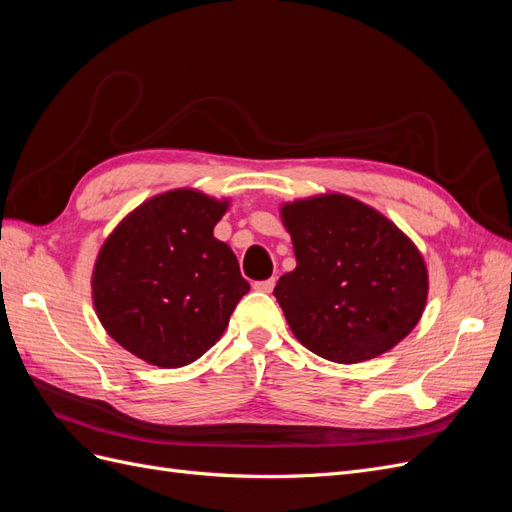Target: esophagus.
<instances>
[{
  "label": "esophagus",
  "instance_id": "34e87169",
  "mask_svg": "<svg viewBox=\"0 0 512 512\" xmlns=\"http://www.w3.org/2000/svg\"><path fill=\"white\" fill-rule=\"evenodd\" d=\"M273 286H275V277H271V280L256 282V284H254V288H256L258 292H271V290H273Z\"/></svg>",
  "mask_w": 512,
  "mask_h": 512
}]
</instances>
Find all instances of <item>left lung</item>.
<instances>
[{
	"label": "left lung",
	"mask_w": 512,
	"mask_h": 512,
	"mask_svg": "<svg viewBox=\"0 0 512 512\" xmlns=\"http://www.w3.org/2000/svg\"><path fill=\"white\" fill-rule=\"evenodd\" d=\"M297 267L273 294L299 342L333 363H361L395 348L421 320L429 273L395 222L348 194L280 205Z\"/></svg>",
	"instance_id": "obj_1"
}]
</instances>
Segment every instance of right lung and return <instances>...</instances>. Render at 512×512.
<instances>
[{"label": "right lung", "instance_id": "right-lung-1", "mask_svg": "<svg viewBox=\"0 0 512 512\" xmlns=\"http://www.w3.org/2000/svg\"><path fill=\"white\" fill-rule=\"evenodd\" d=\"M230 198L177 188L147 198L100 247L91 299L104 331L138 359L177 369L200 359L250 290L213 228Z\"/></svg>", "mask_w": 512, "mask_h": 512}]
</instances>
